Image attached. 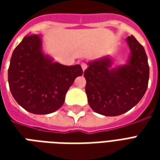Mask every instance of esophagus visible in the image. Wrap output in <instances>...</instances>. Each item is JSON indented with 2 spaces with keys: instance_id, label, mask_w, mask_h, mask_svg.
Segmentation results:
<instances>
[{
  "instance_id": "1",
  "label": "esophagus",
  "mask_w": 160,
  "mask_h": 160,
  "mask_svg": "<svg viewBox=\"0 0 160 160\" xmlns=\"http://www.w3.org/2000/svg\"><path fill=\"white\" fill-rule=\"evenodd\" d=\"M81 68H82V69H83V71H85V70L87 69V63H85V62H82L81 64Z\"/></svg>"
}]
</instances>
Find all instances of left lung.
I'll return each instance as SVG.
<instances>
[{"mask_svg":"<svg viewBox=\"0 0 160 160\" xmlns=\"http://www.w3.org/2000/svg\"><path fill=\"white\" fill-rule=\"evenodd\" d=\"M131 53L126 65L111 68L109 57L88 63L84 72L88 104L98 114L115 117L140 102L148 89L149 66L144 47L134 36L128 37Z\"/></svg>","mask_w":160,"mask_h":160,"instance_id":"8db88e82","label":"left lung"}]
</instances>
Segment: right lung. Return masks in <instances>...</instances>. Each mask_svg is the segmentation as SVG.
I'll use <instances>...</instances> for the list:
<instances>
[{
	"label": "right lung",
	"instance_id": "add662e5",
	"mask_svg": "<svg viewBox=\"0 0 160 160\" xmlns=\"http://www.w3.org/2000/svg\"><path fill=\"white\" fill-rule=\"evenodd\" d=\"M80 65L54 62L42 51L39 35L26 36L10 60L8 84L12 97L26 111L45 115L57 111L75 78L82 75Z\"/></svg>",
	"mask_w": 160,
	"mask_h": 160
}]
</instances>
